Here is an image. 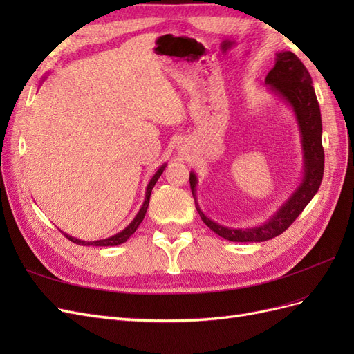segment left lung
<instances>
[{"label":"left lung","mask_w":354,"mask_h":354,"mask_svg":"<svg viewBox=\"0 0 354 354\" xmlns=\"http://www.w3.org/2000/svg\"><path fill=\"white\" fill-rule=\"evenodd\" d=\"M264 84L267 90L289 106L295 116L303 152V176L292 194L266 221L252 227H229L212 221L203 214L196 198L198 176L195 171H190L192 195L202 221L218 236L232 242H264L279 236L317 194L324 177L322 118L313 81L306 66L291 51L276 53L274 66L267 73Z\"/></svg>","instance_id":"left-lung-1"}]
</instances>
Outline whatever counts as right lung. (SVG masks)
I'll use <instances>...</instances> for the list:
<instances>
[{
  "mask_svg": "<svg viewBox=\"0 0 354 354\" xmlns=\"http://www.w3.org/2000/svg\"><path fill=\"white\" fill-rule=\"evenodd\" d=\"M46 78H47V77H44V78L41 80V84L44 82V80H46ZM165 167H167V164H162V165H160V167L156 169V173L152 176V178L149 180L147 187H146V194H145V201H143V203H142L140 209H138V212L136 214V217L133 218V221H131L130 224H128V226H127L125 229H122L121 232H118L116 234H113V236H111V238L100 239V241H90V242H87V241H81V239H78V238H73V236H71V234H68V233H65V232H62V233L65 234V236H66L69 241H72L73 243H78V245H87V246H90V245H93V246H116V245H121V243L127 242V241H128V238L131 236V234L137 230V227L140 226V223L143 221V218H145V216H146L147 207H149V199H151L152 189H153V186L156 185V181H158V178L160 177V174L164 173Z\"/></svg>",
  "mask_w": 354,
  "mask_h": 354,
  "instance_id": "obj_1",
  "label": "right lung"
}]
</instances>
